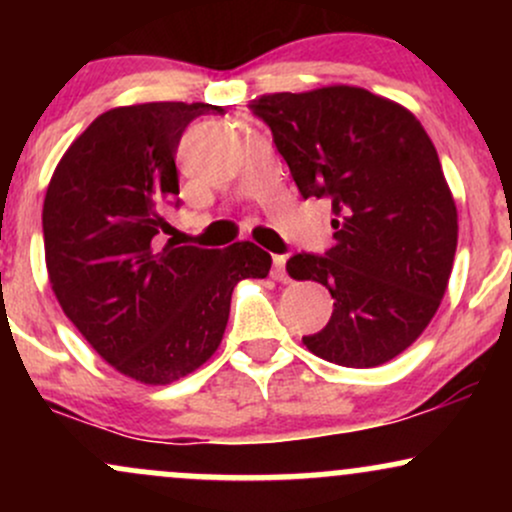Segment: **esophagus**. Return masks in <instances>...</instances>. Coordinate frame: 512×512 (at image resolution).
I'll list each match as a JSON object with an SVG mask.
<instances>
[{"mask_svg":"<svg viewBox=\"0 0 512 512\" xmlns=\"http://www.w3.org/2000/svg\"><path fill=\"white\" fill-rule=\"evenodd\" d=\"M274 269H272V274H274V279L276 281H289V274H286V257L284 255H274Z\"/></svg>","mask_w":512,"mask_h":512,"instance_id":"34e87169","label":"esophagus"}]
</instances>
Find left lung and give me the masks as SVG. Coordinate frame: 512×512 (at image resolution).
Segmentation results:
<instances>
[{
    "label": "left lung",
    "mask_w": 512,
    "mask_h": 512,
    "mask_svg": "<svg viewBox=\"0 0 512 512\" xmlns=\"http://www.w3.org/2000/svg\"><path fill=\"white\" fill-rule=\"evenodd\" d=\"M250 108L301 195L332 202V248L286 262L291 279L334 298L325 330L303 344L346 368L392 361L436 315L457 250V207L431 137L404 105L358 86L269 93Z\"/></svg>",
    "instance_id": "obj_1"
}]
</instances>
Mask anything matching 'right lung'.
I'll use <instances>...</instances> for the list:
<instances>
[{
    "label": "right lung",
    "instance_id": "right-lung-1",
    "mask_svg": "<svg viewBox=\"0 0 512 512\" xmlns=\"http://www.w3.org/2000/svg\"><path fill=\"white\" fill-rule=\"evenodd\" d=\"M209 103H139L98 115L64 151L45 192L50 286L103 361L144 385L185 378L219 349L240 279H264L269 252L163 245L180 192L175 151Z\"/></svg>",
    "mask_w": 512,
    "mask_h": 512
}]
</instances>
